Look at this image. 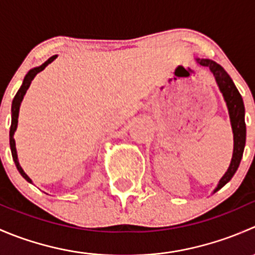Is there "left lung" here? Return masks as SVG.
I'll use <instances>...</instances> for the list:
<instances>
[{
    "instance_id": "left-lung-1",
    "label": "left lung",
    "mask_w": 255,
    "mask_h": 255,
    "mask_svg": "<svg viewBox=\"0 0 255 255\" xmlns=\"http://www.w3.org/2000/svg\"><path fill=\"white\" fill-rule=\"evenodd\" d=\"M199 65L205 66V68L210 69L212 73L213 78L216 80L218 89H220L221 94H222L223 100H225L226 105L228 109V115H230L231 126H232L233 132V155L232 160H231L230 166H228L227 171L225 175L221 177L220 182H218L217 187L213 190V192L218 191L222 189L237 171L239 164H241L242 156H243L244 146H246V121H244V115H246V110H244L243 99H242L241 94L236 87L235 82L232 81L231 76L226 73L225 69L217 64L216 61L211 60V59H195Z\"/></svg>"
}]
</instances>
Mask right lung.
<instances>
[{
  "label": "right lung",
  "mask_w": 255,
  "mask_h": 255,
  "mask_svg": "<svg viewBox=\"0 0 255 255\" xmlns=\"http://www.w3.org/2000/svg\"><path fill=\"white\" fill-rule=\"evenodd\" d=\"M56 56H58V55H53V56H51V58H49L44 64H42V65H40V66H37V68L30 69V70L28 71L27 75H25L24 79H23V82H22V85H20L19 90H18V91H17L16 96H14L13 101H12V107H11V128H9V146H11L12 158H13V161H14V164H16V166H17V169H18V171H19L20 175L24 177V179L27 180L28 182H30V184H33L32 179H30V177L24 173V170H23V169H22V166L19 165V161H18L16 142H14L13 135H14V132H16L17 126H18V116H19L20 104H22L23 97H24L25 92H27V90L29 89L30 82L33 81V79L35 78V75H37L38 73H40V71H42V70H44V69L47 68V66L51 63V61L55 60Z\"/></svg>",
  "instance_id": "add662e5"
}]
</instances>
